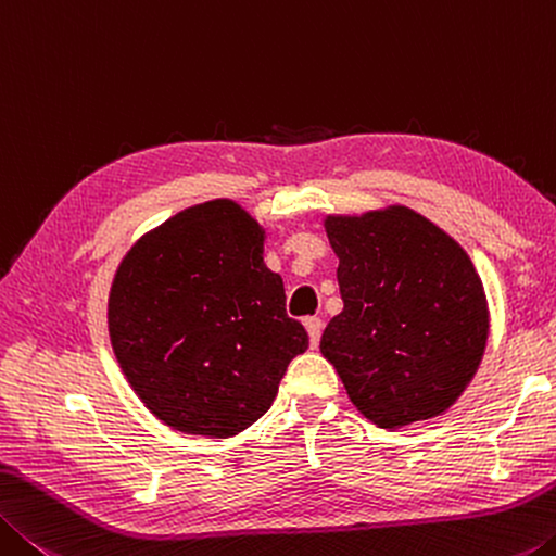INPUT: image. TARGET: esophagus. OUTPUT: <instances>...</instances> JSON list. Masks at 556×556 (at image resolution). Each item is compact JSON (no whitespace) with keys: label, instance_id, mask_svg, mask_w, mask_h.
<instances>
[{"label":"esophagus","instance_id":"34e87169","mask_svg":"<svg viewBox=\"0 0 556 556\" xmlns=\"http://www.w3.org/2000/svg\"><path fill=\"white\" fill-rule=\"evenodd\" d=\"M305 330H307V338H311V348L317 350V344H320V334H323L320 317H305Z\"/></svg>","mask_w":556,"mask_h":556}]
</instances>
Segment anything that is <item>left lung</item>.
I'll return each mask as SVG.
<instances>
[{
  "label": "left lung",
  "mask_w": 556,
  "mask_h": 556,
  "mask_svg": "<svg viewBox=\"0 0 556 556\" xmlns=\"http://www.w3.org/2000/svg\"><path fill=\"white\" fill-rule=\"evenodd\" d=\"M342 313L320 352L379 429H404L458 402L483 362L488 295L466 249L404 204L327 214Z\"/></svg>",
  "instance_id": "left-lung-1"
}]
</instances>
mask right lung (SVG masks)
<instances>
[{"mask_svg": "<svg viewBox=\"0 0 556 556\" xmlns=\"http://www.w3.org/2000/svg\"><path fill=\"white\" fill-rule=\"evenodd\" d=\"M263 243L266 229L239 202L212 199L142 233L117 263L108 295L115 359L169 429L208 439L245 431L307 350Z\"/></svg>", "mask_w": 556, "mask_h": 556, "instance_id": "add662e5", "label": "right lung"}]
</instances>
